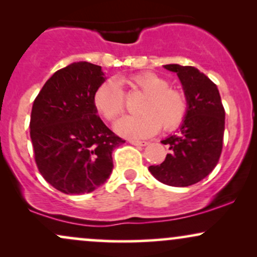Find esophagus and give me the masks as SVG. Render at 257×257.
<instances>
[{
	"label": "esophagus",
	"mask_w": 257,
	"mask_h": 257,
	"mask_svg": "<svg viewBox=\"0 0 257 257\" xmlns=\"http://www.w3.org/2000/svg\"><path fill=\"white\" fill-rule=\"evenodd\" d=\"M129 143L135 146H146L147 144H149L147 141H140V140H129Z\"/></svg>",
	"instance_id": "1"
}]
</instances>
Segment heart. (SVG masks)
<instances>
[{
  "mask_svg": "<svg viewBox=\"0 0 257 257\" xmlns=\"http://www.w3.org/2000/svg\"><path fill=\"white\" fill-rule=\"evenodd\" d=\"M146 94L139 106L138 116H124L117 120L116 132L126 138L143 139L156 134L159 128L170 132L179 128L186 118L188 101L184 91L169 87L167 78L153 72H141L131 77L107 79L93 95L95 110L106 120L113 122L124 111V93L120 85Z\"/></svg>",
  "mask_w": 257,
  "mask_h": 257,
  "instance_id": "heart-1",
  "label": "heart"
}]
</instances>
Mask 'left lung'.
Listing matches in <instances>:
<instances>
[{
  "label": "left lung",
  "mask_w": 257,
  "mask_h": 257,
  "mask_svg": "<svg viewBox=\"0 0 257 257\" xmlns=\"http://www.w3.org/2000/svg\"><path fill=\"white\" fill-rule=\"evenodd\" d=\"M176 72L188 101V111L178 135L162 144L169 146L163 163L149 167L162 184L186 187L197 184L213 172L222 151L225 108L216 84L193 66L164 65Z\"/></svg>",
  "instance_id": "1"
}]
</instances>
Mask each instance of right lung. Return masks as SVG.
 <instances>
[{
  "instance_id": "obj_1",
  "label": "right lung",
  "mask_w": 257,
  "mask_h": 257,
  "mask_svg": "<svg viewBox=\"0 0 257 257\" xmlns=\"http://www.w3.org/2000/svg\"><path fill=\"white\" fill-rule=\"evenodd\" d=\"M101 66L70 64L52 76L32 105L35 161L48 184L66 194L93 192L108 179L112 151L125 143L104 124L93 104L105 82Z\"/></svg>"
}]
</instances>
